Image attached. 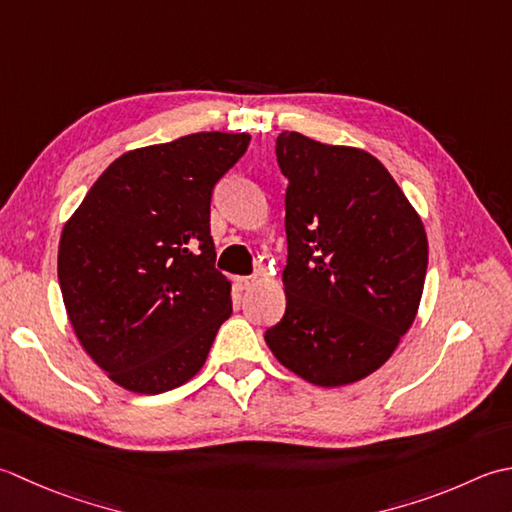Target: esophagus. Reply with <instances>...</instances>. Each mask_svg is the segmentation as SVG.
<instances>
[{
    "mask_svg": "<svg viewBox=\"0 0 512 512\" xmlns=\"http://www.w3.org/2000/svg\"><path fill=\"white\" fill-rule=\"evenodd\" d=\"M234 283H236V287L238 289H249V287H254L256 285V278L254 276H236L234 278Z\"/></svg>",
    "mask_w": 512,
    "mask_h": 512,
    "instance_id": "1",
    "label": "esophagus"
}]
</instances>
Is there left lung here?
<instances>
[{
    "instance_id": "8db88e82",
    "label": "left lung",
    "mask_w": 512,
    "mask_h": 512,
    "mask_svg": "<svg viewBox=\"0 0 512 512\" xmlns=\"http://www.w3.org/2000/svg\"><path fill=\"white\" fill-rule=\"evenodd\" d=\"M276 156L289 181L287 307L265 342L302 380L344 387L378 371L411 329L429 241L420 214L369 152L283 132Z\"/></svg>"
}]
</instances>
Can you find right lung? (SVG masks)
<instances>
[{
  "mask_svg": "<svg viewBox=\"0 0 512 512\" xmlns=\"http://www.w3.org/2000/svg\"><path fill=\"white\" fill-rule=\"evenodd\" d=\"M249 139L196 132L125 152L64 225L57 271L68 320L119 387H181L232 316V283L214 267L210 201Z\"/></svg>",
  "mask_w": 512,
  "mask_h": 512,
  "instance_id": "obj_1",
  "label": "right lung"
}]
</instances>
